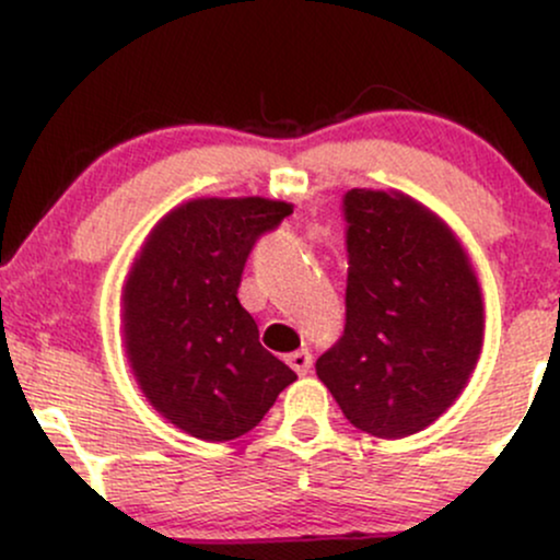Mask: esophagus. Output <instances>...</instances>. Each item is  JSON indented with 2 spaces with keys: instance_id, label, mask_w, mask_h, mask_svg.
I'll use <instances>...</instances> for the list:
<instances>
[{
  "instance_id": "34e87169",
  "label": "esophagus",
  "mask_w": 560,
  "mask_h": 560,
  "mask_svg": "<svg viewBox=\"0 0 560 560\" xmlns=\"http://www.w3.org/2000/svg\"><path fill=\"white\" fill-rule=\"evenodd\" d=\"M287 363L292 365V369L298 371L300 376H305L307 371H311L313 358H311V352H307V350H298V352H292V355H287Z\"/></svg>"
}]
</instances>
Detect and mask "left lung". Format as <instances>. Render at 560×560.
I'll return each instance as SVG.
<instances>
[{"label":"left lung","mask_w":560,"mask_h":560,"mask_svg":"<svg viewBox=\"0 0 560 560\" xmlns=\"http://www.w3.org/2000/svg\"><path fill=\"white\" fill-rule=\"evenodd\" d=\"M345 334L316 374L361 432L400 440L460 397L485 342V300L453 229L402 191L350 189Z\"/></svg>","instance_id":"left-lung-1"}]
</instances>
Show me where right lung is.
<instances>
[{"label":"right lung","instance_id":"1","mask_svg":"<svg viewBox=\"0 0 560 560\" xmlns=\"http://www.w3.org/2000/svg\"><path fill=\"white\" fill-rule=\"evenodd\" d=\"M289 213L281 199H189L160 218L128 268V365L152 408L197 440L247 434L298 378L236 298L253 244Z\"/></svg>","mask_w":560,"mask_h":560}]
</instances>
